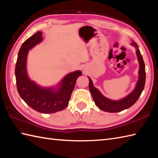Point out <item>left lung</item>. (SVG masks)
<instances>
[{
	"label": "left lung",
	"instance_id": "left-lung-1",
	"mask_svg": "<svg viewBox=\"0 0 158 158\" xmlns=\"http://www.w3.org/2000/svg\"><path fill=\"white\" fill-rule=\"evenodd\" d=\"M131 45L135 47L136 49V56L139 62V79L137 81L135 88L133 91L126 96L125 98L118 100H113L106 98L104 96L99 90L95 88L93 85L92 79L89 78V88L91 94L93 97L95 105L103 111L109 113H117L120 112L123 110L130 108L135 104L139 99L140 94L144 89L145 84L146 73L145 66L143 61L142 55L140 54L139 46L135 41H132Z\"/></svg>",
	"mask_w": 158,
	"mask_h": 158
}]
</instances>
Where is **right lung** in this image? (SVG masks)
Here are the masks:
<instances>
[{
  "label": "right lung",
  "mask_w": 158,
  "mask_h": 158,
  "mask_svg": "<svg viewBox=\"0 0 158 158\" xmlns=\"http://www.w3.org/2000/svg\"><path fill=\"white\" fill-rule=\"evenodd\" d=\"M42 40V32L39 31L23 43L15 65L17 89L20 97L32 109L41 113H53L69 105L77 79L82 73L81 70L70 73L56 87L50 88H43L30 79L26 70L28 51Z\"/></svg>",
  "instance_id": "obj_1"
}]
</instances>
